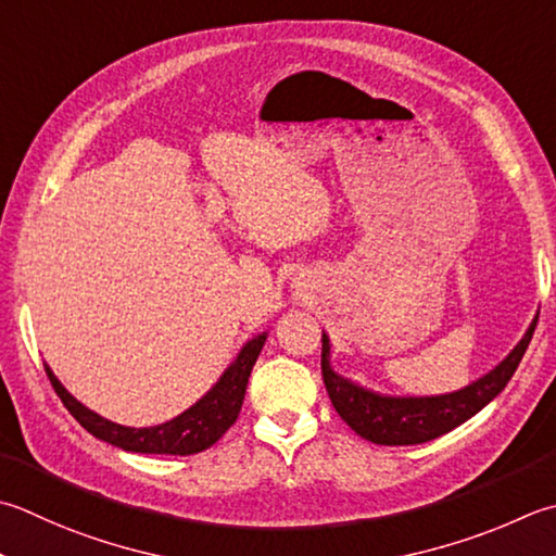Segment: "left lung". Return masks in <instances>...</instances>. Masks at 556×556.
I'll return each mask as SVG.
<instances>
[{"mask_svg": "<svg viewBox=\"0 0 556 556\" xmlns=\"http://www.w3.org/2000/svg\"><path fill=\"white\" fill-rule=\"evenodd\" d=\"M538 318L540 311L535 313V318H532L523 340H520L514 350L508 352L504 362L496 364L492 371L472 380L470 386L453 390V393L424 397L383 395L354 383L350 378L334 374V368L330 364V337L323 332L325 388H328V395L332 400L337 415L350 424L362 439L378 445L427 443L453 431L455 427H460L463 421L475 417L477 412L484 409L489 402L502 393L528 350Z\"/></svg>", "mask_w": 556, "mask_h": 556, "instance_id": "1", "label": "left lung"}]
</instances>
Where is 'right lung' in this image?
<instances>
[{
    "label": "right lung",
    "instance_id": "right-lung-1",
    "mask_svg": "<svg viewBox=\"0 0 556 556\" xmlns=\"http://www.w3.org/2000/svg\"><path fill=\"white\" fill-rule=\"evenodd\" d=\"M267 340V332L255 334L253 340L243 344V350L228 364L222 378L206 390V393L188 407L182 415L173 417L170 421L156 424V427H123L101 415H96L93 409L81 405L67 388H64L58 376L52 374V368L46 364V374L54 388V393L60 395L64 407L70 409V415L81 424V427L93 433L96 439L115 445L129 453H154V455H192L206 451L210 445L219 441L224 433L231 429V424L238 419L241 412L248 378L253 366L257 362L263 344Z\"/></svg>",
    "mask_w": 556,
    "mask_h": 556
}]
</instances>
